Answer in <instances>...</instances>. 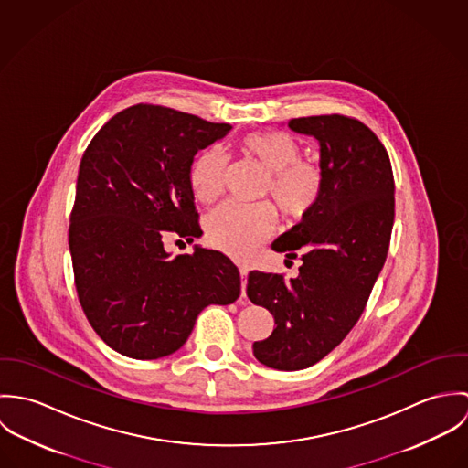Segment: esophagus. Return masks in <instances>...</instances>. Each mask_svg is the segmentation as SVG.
<instances>
[{
	"label": "esophagus",
	"instance_id": "esophagus-1",
	"mask_svg": "<svg viewBox=\"0 0 468 468\" xmlns=\"http://www.w3.org/2000/svg\"><path fill=\"white\" fill-rule=\"evenodd\" d=\"M239 275H241V295H245V290H247V275H249V270H247V268H239Z\"/></svg>",
	"mask_w": 468,
	"mask_h": 468
}]
</instances>
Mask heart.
Listing matches in <instances>:
<instances>
[{"mask_svg": "<svg viewBox=\"0 0 468 468\" xmlns=\"http://www.w3.org/2000/svg\"><path fill=\"white\" fill-rule=\"evenodd\" d=\"M241 151L267 169L265 197L277 203L281 214L290 221L312 216L324 200L326 169L303 158L299 142L288 133L268 132L241 138ZM227 158L218 147L198 154L189 171V184L197 200L210 203L225 189ZM277 214L271 203L241 205L227 201L214 208L205 219L208 241L236 260H249L273 232Z\"/></svg>", "mask_w": 468, "mask_h": 468, "instance_id": "1", "label": "heart"}]
</instances>
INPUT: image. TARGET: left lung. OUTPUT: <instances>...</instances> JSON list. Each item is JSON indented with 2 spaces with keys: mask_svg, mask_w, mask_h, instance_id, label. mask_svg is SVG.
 <instances>
[{
  "mask_svg": "<svg viewBox=\"0 0 468 468\" xmlns=\"http://www.w3.org/2000/svg\"><path fill=\"white\" fill-rule=\"evenodd\" d=\"M288 126L319 140L328 186L317 210L271 243L288 260L301 254L299 275L249 273V299L275 323L252 351L279 371L317 364L353 330L386 263L395 221L391 160L366 124L334 113Z\"/></svg>",
  "mask_w": 468,
  "mask_h": 468,
  "instance_id": "8db88e82",
  "label": "left lung"
}]
</instances>
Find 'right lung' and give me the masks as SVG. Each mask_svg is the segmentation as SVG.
<instances>
[{
    "instance_id": "add662e5",
    "label": "right lung",
    "mask_w": 468,
    "mask_h": 468,
    "mask_svg": "<svg viewBox=\"0 0 468 468\" xmlns=\"http://www.w3.org/2000/svg\"><path fill=\"white\" fill-rule=\"evenodd\" d=\"M230 132L165 106L134 104L88 144L68 243L82 312L117 353L154 360L180 349L208 304L239 297L238 267L195 249L171 258L164 239L200 238L189 184L195 154Z\"/></svg>"
}]
</instances>
